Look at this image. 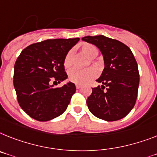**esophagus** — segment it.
I'll list each match as a JSON object with an SVG mask.
<instances>
[{
	"label": "esophagus",
	"mask_w": 157,
	"mask_h": 157,
	"mask_svg": "<svg viewBox=\"0 0 157 157\" xmlns=\"http://www.w3.org/2000/svg\"><path fill=\"white\" fill-rule=\"evenodd\" d=\"M75 86H76V88H77V89H80V88L82 87V85H80V84H76Z\"/></svg>",
	"instance_id": "34e87169"
}]
</instances>
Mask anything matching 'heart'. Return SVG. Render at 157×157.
<instances>
[{
	"label": "heart",
	"instance_id": "obj_1",
	"mask_svg": "<svg viewBox=\"0 0 157 157\" xmlns=\"http://www.w3.org/2000/svg\"><path fill=\"white\" fill-rule=\"evenodd\" d=\"M80 50L84 55H86L89 58H94L99 54V50L96 46L93 44L86 43V42L82 43L80 46ZM72 63H73V51L69 50L66 54L64 60H63V65L65 68L71 67ZM94 65L95 67H99L98 63H94ZM96 75L97 72L94 68H88L85 70L72 69L68 73V78L74 83L83 85L94 78Z\"/></svg>",
	"mask_w": 157,
	"mask_h": 157
}]
</instances>
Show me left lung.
<instances>
[{"label": "left lung", "mask_w": 157, "mask_h": 157, "mask_svg": "<svg viewBox=\"0 0 157 157\" xmlns=\"http://www.w3.org/2000/svg\"><path fill=\"white\" fill-rule=\"evenodd\" d=\"M99 48L104 58V70L97 79L103 85L92 88L86 104L94 116L106 121L125 117L137 99L140 75L130 48L121 41L103 35L82 38Z\"/></svg>", "instance_id": "left-lung-1"}]
</instances>
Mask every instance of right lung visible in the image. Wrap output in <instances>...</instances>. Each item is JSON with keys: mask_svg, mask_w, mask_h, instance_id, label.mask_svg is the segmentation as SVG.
<instances>
[{"mask_svg": "<svg viewBox=\"0 0 157 157\" xmlns=\"http://www.w3.org/2000/svg\"><path fill=\"white\" fill-rule=\"evenodd\" d=\"M78 40H45L31 44L18 56L14 65V88L20 107L31 118L48 121L67 110L75 93V85L69 82L62 87L53 86L67 78L63 60Z\"/></svg>", "mask_w": 157, "mask_h": 157, "instance_id": "add662e5", "label": "right lung"}]
</instances>
